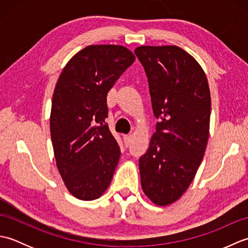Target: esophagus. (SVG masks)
I'll list each match as a JSON object with an SVG mask.
<instances>
[{"instance_id": "esophagus-1", "label": "esophagus", "mask_w": 248, "mask_h": 248, "mask_svg": "<svg viewBox=\"0 0 248 248\" xmlns=\"http://www.w3.org/2000/svg\"><path fill=\"white\" fill-rule=\"evenodd\" d=\"M124 145L125 146H130L131 145V141H132V136L131 135H124Z\"/></svg>"}]
</instances>
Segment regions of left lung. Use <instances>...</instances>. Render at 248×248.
I'll use <instances>...</instances> for the list:
<instances>
[{
	"label": "left lung",
	"mask_w": 248,
	"mask_h": 248,
	"mask_svg": "<svg viewBox=\"0 0 248 248\" xmlns=\"http://www.w3.org/2000/svg\"><path fill=\"white\" fill-rule=\"evenodd\" d=\"M134 53L159 119L140 159L141 187L151 202L167 205L186 191L202 161L211 115L209 84L197 61L177 46H141Z\"/></svg>",
	"instance_id": "left-lung-1"
}]
</instances>
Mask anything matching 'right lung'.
<instances>
[{
    "label": "right lung",
    "mask_w": 248,
    "mask_h": 248,
    "mask_svg": "<svg viewBox=\"0 0 248 248\" xmlns=\"http://www.w3.org/2000/svg\"><path fill=\"white\" fill-rule=\"evenodd\" d=\"M134 60L123 46H88L68 62L57 80L51 140L65 186L78 199L99 198L112 181L120 149L105 123L107 96Z\"/></svg>",
    "instance_id": "add662e5"
}]
</instances>
